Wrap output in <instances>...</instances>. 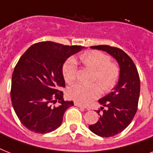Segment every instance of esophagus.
<instances>
[{
	"mask_svg": "<svg viewBox=\"0 0 153 153\" xmlns=\"http://www.w3.org/2000/svg\"><path fill=\"white\" fill-rule=\"evenodd\" d=\"M74 105H75V106L80 107V108H83V109H87V108H86V107L84 106V105H82L80 104V103H79V102H74Z\"/></svg>",
	"mask_w": 153,
	"mask_h": 153,
	"instance_id": "obj_1",
	"label": "esophagus"
}]
</instances>
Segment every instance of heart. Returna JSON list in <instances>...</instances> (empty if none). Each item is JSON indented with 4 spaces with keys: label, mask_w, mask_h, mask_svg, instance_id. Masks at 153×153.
<instances>
[{
    "label": "heart",
    "mask_w": 153,
    "mask_h": 153,
    "mask_svg": "<svg viewBox=\"0 0 153 153\" xmlns=\"http://www.w3.org/2000/svg\"><path fill=\"white\" fill-rule=\"evenodd\" d=\"M79 61L94 71L92 82H97L105 92L111 91L117 83L120 75L118 67L110 62V58L98 51H91L79 56ZM62 74L67 83H71L76 79V65L74 60H68L62 67ZM100 87L97 84L83 85L75 84L67 91L70 98L75 102L87 104L98 98Z\"/></svg>",
    "instance_id": "b5f03b06"
}]
</instances>
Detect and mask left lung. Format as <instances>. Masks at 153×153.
<instances>
[{"label":"left lung","mask_w":153,"mask_h":153,"mask_svg":"<svg viewBox=\"0 0 153 153\" xmlns=\"http://www.w3.org/2000/svg\"><path fill=\"white\" fill-rule=\"evenodd\" d=\"M91 48L109 53L120 67L118 82L114 91L98 100L102 105L101 110H103L100 119L95 124L89 126L90 130L96 135L109 137L122 132L133 121L137 110L140 78L132 59L121 49L108 45ZM97 113L99 114L100 109Z\"/></svg>","instance_id":"obj_1"}]
</instances>
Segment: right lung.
<instances>
[{"mask_svg":"<svg viewBox=\"0 0 153 153\" xmlns=\"http://www.w3.org/2000/svg\"><path fill=\"white\" fill-rule=\"evenodd\" d=\"M84 47L66 46L51 41L30 47L16 65L12 77L11 100L20 122L37 133L59 128L72 101H64L62 66L67 58ZM57 100L60 104L52 106Z\"/></svg>","mask_w":153,"mask_h":153,"instance_id":"1","label":"right lung"}]
</instances>
